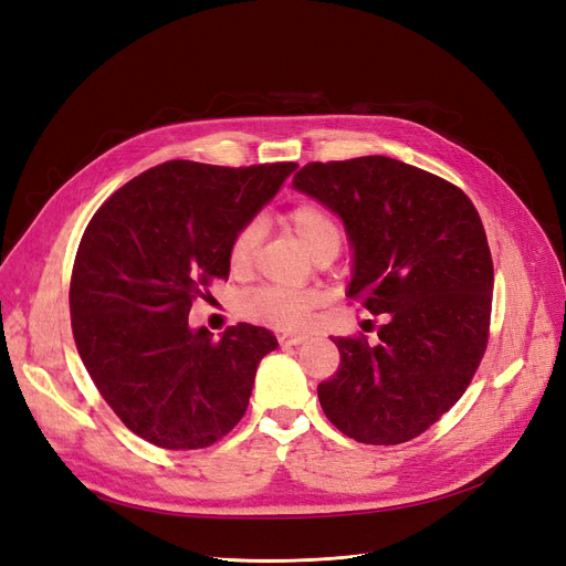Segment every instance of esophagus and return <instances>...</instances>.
<instances>
[{
  "mask_svg": "<svg viewBox=\"0 0 566 566\" xmlns=\"http://www.w3.org/2000/svg\"><path fill=\"white\" fill-rule=\"evenodd\" d=\"M307 338H310L307 333L291 331V333H282V336H280V343H282V345H301V343H305Z\"/></svg>",
  "mask_w": 566,
  "mask_h": 566,
  "instance_id": "34e87169",
  "label": "esophagus"
}]
</instances>
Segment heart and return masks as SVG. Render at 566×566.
<instances>
[{
    "label": "heart",
    "instance_id": "obj_1",
    "mask_svg": "<svg viewBox=\"0 0 566 566\" xmlns=\"http://www.w3.org/2000/svg\"><path fill=\"white\" fill-rule=\"evenodd\" d=\"M284 223L312 256L322 254L324 249L340 247V226L328 207L315 200L298 202L284 214ZM261 242V223L247 221L238 228L230 240L228 261L230 268L244 272L256 261V251ZM317 291H294L282 286H259L240 298V315L249 322H259L275 326L280 331H296L305 326L310 312L317 307Z\"/></svg>",
    "mask_w": 566,
    "mask_h": 566
}]
</instances>
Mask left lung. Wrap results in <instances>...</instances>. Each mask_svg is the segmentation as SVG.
I'll return each instance as SVG.
<instances>
[{
    "label": "left lung",
    "instance_id": "1",
    "mask_svg": "<svg viewBox=\"0 0 566 566\" xmlns=\"http://www.w3.org/2000/svg\"><path fill=\"white\" fill-rule=\"evenodd\" d=\"M298 191L336 212L354 249L347 298L387 315L378 345L331 338L340 366L317 387L328 422L368 446L424 433L462 399L490 338L494 265L462 188L387 156L307 163Z\"/></svg>",
    "mask_w": 566,
    "mask_h": 566
}]
</instances>
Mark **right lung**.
<instances>
[{"mask_svg":"<svg viewBox=\"0 0 566 566\" xmlns=\"http://www.w3.org/2000/svg\"><path fill=\"white\" fill-rule=\"evenodd\" d=\"M296 167L167 160L120 186L86 226L70 282L74 343L102 399L144 441L200 450L242 420L277 338L251 324L214 338L191 331L188 312L228 280L230 240Z\"/></svg>","mask_w":566,"mask_h":566,"instance_id":"obj_1","label":"right lung"}]
</instances>
